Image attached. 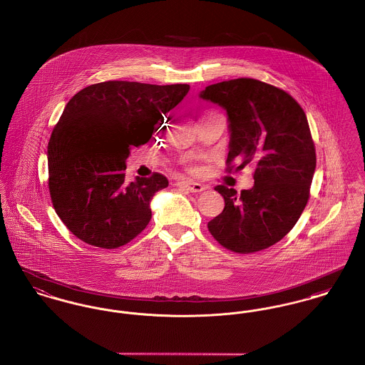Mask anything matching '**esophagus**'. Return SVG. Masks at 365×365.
Listing matches in <instances>:
<instances>
[{
	"label": "esophagus",
	"instance_id": "esophagus-1",
	"mask_svg": "<svg viewBox=\"0 0 365 365\" xmlns=\"http://www.w3.org/2000/svg\"><path fill=\"white\" fill-rule=\"evenodd\" d=\"M178 187H180L182 190H186L189 193H201L202 190H205V187L200 183H195V182H178L176 183Z\"/></svg>",
	"mask_w": 365,
	"mask_h": 365
}]
</instances>
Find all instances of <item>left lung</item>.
Listing matches in <instances>:
<instances>
[{
    "mask_svg": "<svg viewBox=\"0 0 365 365\" xmlns=\"http://www.w3.org/2000/svg\"><path fill=\"white\" fill-rule=\"evenodd\" d=\"M200 98L227 111L226 171L250 167L255 180L241 194L223 185L215 187L225 208L208 222V230L232 252L266 250L289 233L310 197L316 148L306 114L288 92L254 78L208 86Z\"/></svg>",
    "mask_w": 365,
    "mask_h": 365,
    "instance_id": "1",
    "label": "left lung"
}]
</instances>
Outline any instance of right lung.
I'll return each instance as SVG.
<instances>
[{
  "instance_id": "1",
  "label": "right lung",
  "mask_w": 365,
  "mask_h": 365,
  "mask_svg": "<svg viewBox=\"0 0 365 365\" xmlns=\"http://www.w3.org/2000/svg\"><path fill=\"white\" fill-rule=\"evenodd\" d=\"M189 89L105 81L68 101L48 143V187L56 214L74 236L114 250L146 229L151 197L168 179L154 172L128 185L125 160L132 148L150 140Z\"/></svg>"
}]
</instances>
